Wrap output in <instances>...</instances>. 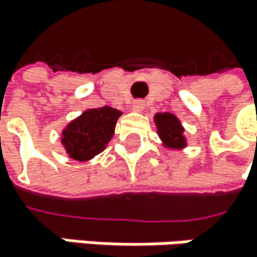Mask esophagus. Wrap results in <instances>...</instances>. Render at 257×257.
I'll list each match as a JSON object with an SVG mask.
<instances>
[{
  "label": "esophagus",
  "mask_w": 257,
  "mask_h": 257,
  "mask_svg": "<svg viewBox=\"0 0 257 257\" xmlns=\"http://www.w3.org/2000/svg\"><path fill=\"white\" fill-rule=\"evenodd\" d=\"M143 108H145L143 100H136V102L133 103V109H134V111H143Z\"/></svg>",
  "instance_id": "1"
}]
</instances>
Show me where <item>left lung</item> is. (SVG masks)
<instances>
[{"label":"left lung","mask_w":257,"mask_h":257,"mask_svg":"<svg viewBox=\"0 0 257 257\" xmlns=\"http://www.w3.org/2000/svg\"><path fill=\"white\" fill-rule=\"evenodd\" d=\"M158 136L164 146L169 149H181L186 146V139L183 136L184 127L181 126L180 120L171 112H158L154 117Z\"/></svg>","instance_id":"left-lung-1"}]
</instances>
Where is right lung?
Segmentation results:
<instances>
[{"instance_id": "obj_1", "label": "right lung", "mask_w": 257, "mask_h": 257, "mask_svg": "<svg viewBox=\"0 0 257 257\" xmlns=\"http://www.w3.org/2000/svg\"><path fill=\"white\" fill-rule=\"evenodd\" d=\"M118 109L102 106L88 109L62 131V145L76 161H88L100 154L114 136Z\"/></svg>"}]
</instances>
